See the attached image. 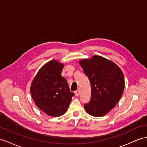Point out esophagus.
Listing matches in <instances>:
<instances>
[{"mask_svg": "<svg viewBox=\"0 0 147 147\" xmlns=\"http://www.w3.org/2000/svg\"><path fill=\"white\" fill-rule=\"evenodd\" d=\"M74 94H75V96H79V95H80V91L78 90V91L74 92Z\"/></svg>", "mask_w": 147, "mask_h": 147, "instance_id": "esophagus-1", "label": "esophagus"}]
</instances>
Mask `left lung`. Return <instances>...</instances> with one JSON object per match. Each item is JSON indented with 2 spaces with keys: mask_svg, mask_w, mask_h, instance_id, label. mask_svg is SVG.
I'll return each mask as SVG.
<instances>
[{
  "mask_svg": "<svg viewBox=\"0 0 147 147\" xmlns=\"http://www.w3.org/2000/svg\"><path fill=\"white\" fill-rule=\"evenodd\" d=\"M79 63L91 87V100L84 104L85 110L92 116H104L121 98L125 87L122 71L114 62L97 55Z\"/></svg>",
  "mask_w": 147,
  "mask_h": 147,
  "instance_id": "8db88e82",
  "label": "left lung"
}]
</instances>
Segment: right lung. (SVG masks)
Listing matches in <instances>:
<instances>
[{
  "label": "right lung",
  "mask_w": 147,
  "mask_h": 147,
  "mask_svg": "<svg viewBox=\"0 0 147 147\" xmlns=\"http://www.w3.org/2000/svg\"><path fill=\"white\" fill-rule=\"evenodd\" d=\"M63 67L64 64L55 59L48 62L40 69L31 84V95L36 106L50 116L65 114L74 95L61 76Z\"/></svg>",
  "instance_id": "add662e5"
}]
</instances>
